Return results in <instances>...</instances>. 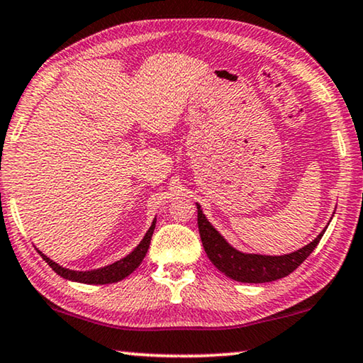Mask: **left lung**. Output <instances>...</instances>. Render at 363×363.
I'll return each mask as SVG.
<instances>
[{
    "mask_svg": "<svg viewBox=\"0 0 363 363\" xmlns=\"http://www.w3.org/2000/svg\"><path fill=\"white\" fill-rule=\"evenodd\" d=\"M197 223L199 233L202 239L203 249L211 263L234 281L239 283H269L284 278L291 274L296 268L301 267L303 260L312 254L313 249L318 245L320 239L323 238L326 229H323L313 242L302 247L301 250L292 252L289 255L281 257H268V255H255V254H242L229 245L223 235L216 231L206 220L205 215L197 205Z\"/></svg>",
    "mask_w": 363,
    "mask_h": 363,
    "instance_id": "obj_1",
    "label": "left lung"
}]
</instances>
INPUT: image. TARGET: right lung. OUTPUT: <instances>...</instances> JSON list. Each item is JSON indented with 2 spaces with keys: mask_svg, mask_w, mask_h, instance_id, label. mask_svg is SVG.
<instances>
[{
  "mask_svg": "<svg viewBox=\"0 0 363 363\" xmlns=\"http://www.w3.org/2000/svg\"><path fill=\"white\" fill-rule=\"evenodd\" d=\"M155 223H157V220H153L150 229H148L145 234V238L140 240V244L137 245L128 257H124L123 260H119L113 264H108V267H105V268L94 269V272H72V269L62 268L57 263H55L53 260H50V258L47 255H43L42 252H38V254L43 257V260L47 262L51 267V269L60 274L61 278L77 281V283H84V284L118 283V281L124 279L125 276H129L142 263L143 257H145L147 250H148V247H150V240H152V235L155 231Z\"/></svg>",
  "mask_w": 363,
  "mask_h": 363,
  "instance_id": "add662e5",
  "label": "right lung"
}]
</instances>
